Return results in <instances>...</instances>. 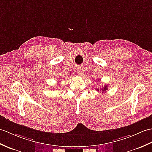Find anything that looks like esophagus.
<instances>
[{
  "instance_id": "1",
  "label": "esophagus",
  "mask_w": 152,
  "mask_h": 152,
  "mask_svg": "<svg viewBox=\"0 0 152 152\" xmlns=\"http://www.w3.org/2000/svg\"><path fill=\"white\" fill-rule=\"evenodd\" d=\"M82 72H83V69L82 67H77V75H80V76L82 75H83Z\"/></svg>"
}]
</instances>
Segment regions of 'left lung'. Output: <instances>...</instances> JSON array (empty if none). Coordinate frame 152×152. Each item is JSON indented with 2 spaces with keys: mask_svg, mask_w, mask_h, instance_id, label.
I'll list each match as a JSON object with an SVG mask.
<instances>
[{
  "mask_svg": "<svg viewBox=\"0 0 152 152\" xmlns=\"http://www.w3.org/2000/svg\"><path fill=\"white\" fill-rule=\"evenodd\" d=\"M108 89V87H107V85H105V86H104V87H102V89H101V90H102V93L104 92V91H106V90ZM97 91H100V89H96Z\"/></svg>",
  "mask_w": 152,
  "mask_h": 152,
  "instance_id": "left-lung-1",
  "label": "left lung"
}]
</instances>
